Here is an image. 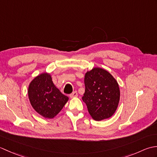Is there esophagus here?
<instances>
[{"label": "esophagus", "mask_w": 157, "mask_h": 157, "mask_svg": "<svg viewBox=\"0 0 157 157\" xmlns=\"http://www.w3.org/2000/svg\"><path fill=\"white\" fill-rule=\"evenodd\" d=\"M69 96H70V98H75V97H77V96H78V92H77L76 91L73 92V93H71V94L69 95Z\"/></svg>", "instance_id": "esophagus-1"}]
</instances>
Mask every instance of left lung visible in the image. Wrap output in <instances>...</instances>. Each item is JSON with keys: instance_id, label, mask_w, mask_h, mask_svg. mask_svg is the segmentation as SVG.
Listing matches in <instances>:
<instances>
[{"instance_id": "1", "label": "left lung", "mask_w": 157, "mask_h": 157, "mask_svg": "<svg viewBox=\"0 0 157 157\" xmlns=\"http://www.w3.org/2000/svg\"><path fill=\"white\" fill-rule=\"evenodd\" d=\"M85 92L82 100L95 121L110 118L115 113L120 100L117 82L106 70L94 67L86 73Z\"/></svg>"}]
</instances>
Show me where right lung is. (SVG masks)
<instances>
[{
	"instance_id": "1",
	"label": "right lung",
	"mask_w": 157,
	"mask_h": 157,
	"mask_svg": "<svg viewBox=\"0 0 157 157\" xmlns=\"http://www.w3.org/2000/svg\"><path fill=\"white\" fill-rule=\"evenodd\" d=\"M28 94L33 109L47 119L54 118L69 100L56 87L48 73H42L32 79Z\"/></svg>"
}]
</instances>
